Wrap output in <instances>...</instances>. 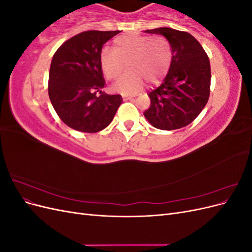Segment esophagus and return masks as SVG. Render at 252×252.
<instances>
[{
  "instance_id": "obj_1",
  "label": "esophagus",
  "mask_w": 252,
  "mask_h": 252,
  "mask_svg": "<svg viewBox=\"0 0 252 252\" xmlns=\"http://www.w3.org/2000/svg\"><path fill=\"white\" fill-rule=\"evenodd\" d=\"M124 100H133V96L132 95H123Z\"/></svg>"
}]
</instances>
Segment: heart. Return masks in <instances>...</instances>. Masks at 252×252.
<instances>
[{
    "label": "heart",
    "mask_w": 252,
    "mask_h": 252,
    "mask_svg": "<svg viewBox=\"0 0 252 252\" xmlns=\"http://www.w3.org/2000/svg\"><path fill=\"white\" fill-rule=\"evenodd\" d=\"M113 50L104 48L101 51L100 64L105 78L116 80L127 62L129 70L113 86L124 94L138 93L144 80L152 85L159 83L171 64L170 46L161 36L125 33L114 39Z\"/></svg>",
    "instance_id": "heart-1"
}]
</instances>
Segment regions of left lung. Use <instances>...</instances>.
<instances>
[{
    "mask_svg": "<svg viewBox=\"0 0 252 252\" xmlns=\"http://www.w3.org/2000/svg\"><path fill=\"white\" fill-rule=\"evenodd\" d=\"M161 34L171 47V64L164 82L149 93V123L162 130L189 125L199 116L210 94L211 69L207 53L194 36L168 27L145 30Z\"/></svg>",
    "mask_w": 252,
    "mask_h": 252,
    "instance_id": "8db88e82",
    "label": "left lung"
}]
</instances>
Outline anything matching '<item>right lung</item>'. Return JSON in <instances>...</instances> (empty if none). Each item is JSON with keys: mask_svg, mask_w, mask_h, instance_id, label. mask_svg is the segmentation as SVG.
<instances>
[{"mask_svg": "<svg viewBox=\"0 0 252 252\" xmlns=\"http://www.w3.org/2000/svg\"><path fill=\"white\" fill-rule=\"evenodd\" d=\"M116 32L88 30L64 42L53 55L48 94L59 118L74 130L98 132L113 120L120 94L102 91L105 80L100 64L103 45Z\"/></svg>", "mask_w": 252, "mask_h": 252, "instance_id": "right-lung-1", "label": "right lung"}]
</instances>
